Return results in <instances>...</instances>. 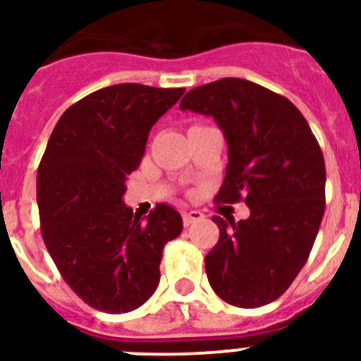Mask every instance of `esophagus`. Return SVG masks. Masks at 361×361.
Segmentation results:
<instances>
[{
	"mask_svg": "<svg viewBox=\"0 0 361 361\" xmlns=\"http://www.w3.org/2000/svg\"><path fill=\"white\" fill-rule=\"evenodd\" d=\"M205 216L201 211H188V212H183V222L184 226H190L194 224L195 220H201Z\"/></svg>",
	"mask_w": 361,
	"mask_h": 361,
	"instance_id": "1",
	"label": "esophagus"
}]
</instances>
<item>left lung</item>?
Wrapping results in <instances>:
<instances>
[{
	"label": "left lung",
	"mask_w": 361,
	"mask_h": 361,
	"mask_svg": "<svg viewBox=\"0 0 361 361\" xmlns=\"http://www.w3.org/2000/svg\"><path fill=\"white\" fill-rule=\"evenodd\" d=\"M183 111L216 120L228 141L214 200H245L247 220L214 216L219 243L205 256L220 300L256 309L281 298L305 265L326 209V166L305 116L284 96L245 79L190 90Z\"/></svg>",
	"instance_id": "obj_1"
}]
</instances>
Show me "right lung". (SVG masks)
<instances>
[{
  "label": "right lung",
  "mask_w": 361,
  "mask_h": 361,
  "mask_svg": "<svg viewBox=\"0 0 361 361\" xmlns=\"http://www.w3.org/2000/svg\"><path fill=\"white\" fill-rule=\"evenodd\" d=\"M183 94L133 82L102 88L61 114L41 158V235L63 281L97 311L130 312L149 300L164 247L183 231L173 207L158 203L142 222L122 201L150 128Z\"/></svg>",
  "instance_id": "1"
}]
</instances>
